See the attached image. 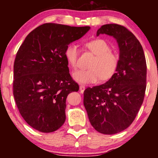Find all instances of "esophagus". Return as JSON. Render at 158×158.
<instances>
[{"label": "esophagus", "mask_w": 158, "mask_h": 158, "mask_svg": "<svg viewBox=\"0 0 158 158\" xmlns=\"http://www.w3.org/2000/svg\"><path fill=\"white\" fill-rule=\"evenodd\" d=\"M85 88L84 85L80 86V92H81V94H83V93L84 92V90H85Z\"/></svg>", "instance_id": "34e87169"}]
</instances>
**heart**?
<instances>
[{
  "mask_svg": "<svg viewBox=\"0 0 158 158\" xmlns=\"http://www.w3.org/2000/svg\"><path fill=\"white\" fill-rule=\"evenodd\" d=\"M85 47L96 55L89 70H78L73 73V78L81 85L96 83L101 78L103 81L113 76L118 64V56L111 52V47L103 39H96L85 43ZM79 48L77 44L67 47L64 56L68 64L73 68L77 67Z\"/></svg>",
  "mask_w": 158,
  "mask_h": 158,
  "instance_id": "obj_1",
  "label": "heart"
}]
</instances>
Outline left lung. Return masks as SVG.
<instances>
[{
    "label": "left lung",
    "mask_w": 158,
    "mask_h": 158,
    "mask_svg": "<svg viewBox=\"0 0 158 158\" xmlns=\"http://www.w3.org/2000/svg\"><path fill=\"white\" fill-rule=\"evenodd\" d=\"M106 34L119 49L116 73L106 83L86 88L83 104L93 127L104 135H114L129 127L143 103L147 64L142 47L124 27L103 25L96 35Z\"/></svg>",
    "instance_id": "obj_1"
}]
</instances>
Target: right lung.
Wrapping results in <instances>:
<instances>
[{"label": "right lung", "instance_id": "right-lung-1", "mask_svg": "<svg viewBox=\"0 0 158 158\" xmlns=\"http://www.w3.org/2000/svg\"><path fill=\"white\" fill-rule=\"evenodd\" d=\"M90 27L47 23L28 34L14 65V96L21 115L32 128L52 132L65 122L66 98L79 86L71 77L64 52Z\"/></svg>", "mask_w": 158, "mask_h": 158}]
</instances>
